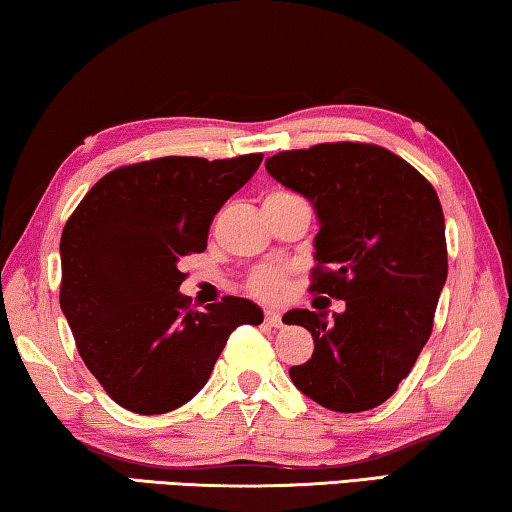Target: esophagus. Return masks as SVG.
<instances>
[{"instance_id": "esophagus-1", "label": "esophagus", "mask_w": 512, "mask_h": 512, "mask_svg": "<svg viewBox=\"0 0 512 512\" xmlns=\"http://www.w3.org/2000/svg\"><path fill=\"white\" fill-rule=\"evenodd\" d=\"M265 322L270 326H281V313L274 311V308H267L265 311Z\"/></svg>"}]
</instances>
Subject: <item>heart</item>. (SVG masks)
Returning a JSON list of instances; mask_svg holds the SVG:
<instances>
[{
	"instance_id": "b5f03b06",
	"label": "heart",
	"mask_w": 512,
	"mask_h": 512,
	"mask_svg": "<svg viewBox=\"0 0 512 512\" xmlns=\"http://www.w3.org/2000/svg\"><path fill=\"white\" fill-rule=\"evenodd\" d=\"M251 292L261 299H281L286 292V274L281 270H263L251 279Z\"/></svg>"
}]
</instances>
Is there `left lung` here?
<instances>
[{"mask_svg": "<svg viewBox=\"0 0 512 512\" xmlns=\"http://www.w3.org/2000/svg\"><path fill=\"white\" fill-rule=\"evenodd\" d=\"M267 172L315 206L311 292L345 313L297 308L286 324L311 331V360L290 379L335 413H360L395 395L433 331L447 281L445 215L413 165L372 142H322L274 154Z\"/></svg>", "mask_w": 512, "mask_h": 512, "instance_id": "1", "label": "left lung"}]
</instances>
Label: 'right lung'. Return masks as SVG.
<instances>
[{
  "mask_svg": "<svg viewBox=\"0 0 512 512\" xmlns=\"http://www.w3.org/2000/svg\"><path fill=\"white\" fill-rule=\"evenodd\" d=\"M263 154L163 156L115 167L67 217L61 308L79 356L115 404L163 415L204 388L229 335L261 324L249 299L190 308L179 270L206 249L215 213Z\"/></svg>",
  "mask_w": 512,
  "mask_h": 512,
  "instance_id": "add662e5",
  "label": "right lung"
}]
</instances>
